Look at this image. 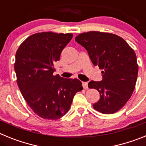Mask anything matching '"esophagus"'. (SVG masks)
I'll return each instance as SVG.
<instances>
[{"label": "esophagus", "instance_id": "34e87169", "mask_svg": "<svg viewBox=\"0 0 146 146\" xmlns=\"http://www.w3.org/2000/svg\"><path fill=\"white\" fill-rule=\"evenodd\" d=\"M82 87H83V88L84 89H88V82H83L82 83Z\"/></svg>", "mask_w": 146, "mask_h": 146}]
</instances>
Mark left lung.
Masks as SVG:
<instances>
[{
	"mask_svg": "<svg viewBox=\"0 0 146 146\" xmlns=\"http://www.w3.org/2000/svg\"><path fill=\"white\" fill-rule=\"evenodd\" d=\"M75 41L86 48L93 64L102 69V80L88 83L89 88L96 89L100 94L93 107L104 114L116 113L135 90L138 74L135 51L113 33L89 31L77 35Z\"/></svg>",
	"mask_w": 146,
	"mask_h": 146,
	"instance_id": "1",
	"label": "left lung"
}]
</instances>
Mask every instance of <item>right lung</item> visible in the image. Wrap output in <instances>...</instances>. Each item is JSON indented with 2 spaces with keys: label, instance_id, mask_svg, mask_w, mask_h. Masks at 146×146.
<instances>
[{
  "label": "right lung",
  "instance_id": "1",
  "mask_svg": "<svg viewBox=\"0 0 146 146\" xmlns=\"http://www.w3.org/2000/svg\"><path fill=\"white\" fill-rule=\"evenodd\" d=\"M72 33L42 32L28 36L15 55L17 82L28 106L44 119L65 115L77 92L82 90L79 80L54 75V64L72 38Z\"/></svg>",
  "mask_w": 146,
  "mask_h": 146
}]
</instances>
